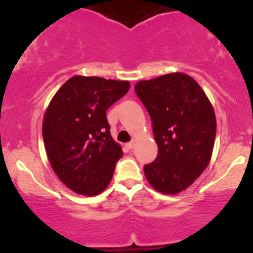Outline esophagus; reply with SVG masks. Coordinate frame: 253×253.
<instances>
[{"instance_id": "obj_1", "label": "esophagus", "mask_w": 253, "mask_h": 253, "mask_svg": "<svg viewBox=\"0 0 253 253\" xmlns=\"http://www.w3.org/2000/svg\"><path fill=\"white\" fill-rule=\"evenodd\" d=\"M134 146H135V140H134V139H132V140H131L130 142H127V144H126V147L129 148V149H132Z\"/></svg>"}]
</instances>
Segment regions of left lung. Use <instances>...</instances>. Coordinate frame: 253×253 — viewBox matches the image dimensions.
<instances>
[{
	"label": "left lung",
	"mask_w": 253,
	"mask_h": 253,
	"mask_svg": "<svg viewBox=\"0 0 253 253\" xmlns=\"http://www.w3.org/2000/svg\"><path fill=\"white\" fill-rule=\"evenodd\" d=\"M134 91L152 120L159 147L155 161L144 167L154 188L163 194L186 189L208 167L217 122L202 87L184 73L140 81Z\"/></svg>",
	"instance_id": "left-lung-1"
}]
</instances>
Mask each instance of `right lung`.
I'll list each match as a JSON object with an SVG mask.
<instances>
[{"label":"right lung","instance_id":"1","mask_svg":"<svg viewBox=\"0 0 253 253\" xmlns=\"http://www.w3.org/2000/svg\"><path fill=\"white\" fill-rule=\"evenodd\" d=\"M130 89L129 81L73 76L57 91L44 114L43 141L54 173L73 192L101 193L122 157L106 112Z\"/></svg>","mask_w":253,"mask_h":253}]
</instances>
